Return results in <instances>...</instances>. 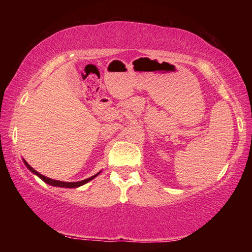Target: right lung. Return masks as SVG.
Masks as SVG:
<instances>
[{
  "instance_id": "right-lung-1",
  "label": "right lung",
  "mask_w": 252,
  "mask_h": 252,
  "mask_svg": "<svg viewBox=\"0 0 252 252\" xmlns=\"http://www.w3.org/2000/svg\"><path fill=\"white\" fill-rule=\"evenodd\" d=\"M23 161H24V164L27 165V168L30 170V171H31L32 173H34V174H36L37 177H39L41 180H43L45 183H48V185H50V186H53V187H60V188H78V187H81V186H83V185H85V183H88L89 181H91L92 179H94L96 176H99L100 174V172H97L96 174H94V176H92V177H90V178H88V179H85V180H82V181H78V182H64V181H59V180H53V179H50V178H48V177H44L43 174H41V173H39L36 171V170H34L31 165H30L27 161H25L24 159H23Z\"/></svg>"
}]
</instances>
